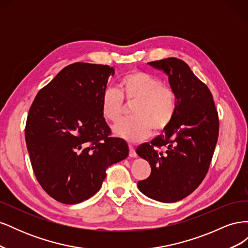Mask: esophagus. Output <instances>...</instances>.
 Instances as JSON below:
<instances>
[{
	"instance_id": "esophagus-1",
	"label": "esophagus",
	"mask_w": 248,
	"mask_h": 248,
	"mask_svg": "<svg viewBox=\"0 0 248 248\" xmlns=\"http://www.w3.org/2000/svg\"><path fill=\"white\" fill-rule=\"evenodd\" d=\"M129 156L130 157H137L136 149H134V147L131 144H129Z\"/></svg>"
}]
</instances>
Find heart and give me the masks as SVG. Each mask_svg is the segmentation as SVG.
I'll return each mask as SVG.
<instances>
[{"label":"heart","mask_w":248,"mask_h":248,"mask_svg":"<svg viewBox=\"0 0 248 248\" xmlns=\"http://www.w3.org/2000/svg\"><path fill=\"white\" fill-rule=\"evenodd\" d=\"M133 103L131 115L114 126L116 136L129 141H140L156 131L166 129L177 111V93L153 74L131 70L119 79L118 89H107L100 100L101 114L108 122L122 118L125 104Z\"/></svg>","instance_id":"b5f03b06"}]
</instances>
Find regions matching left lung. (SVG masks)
I'll use <instances>...</instances> for the list:
<instances>
[{"mask_svg": "<svg viewBox=\"0 0 248 248\" xmlns=\"http://www.w3.org/2000/svg\"><path fill=\"white\" fill-rule=\"evenodd\" d=\"M148 64L168 74L178 107L164 133L138 147V155L151 166V174L138 187L155 201L175 202L196 190L207 175L218 139V114L209 88L182 60Z\"/></svg>", "mask_w": 248, "mask_h": 248, "instance_id": "left-lung-1", "label": "left lung"}]
</instances>
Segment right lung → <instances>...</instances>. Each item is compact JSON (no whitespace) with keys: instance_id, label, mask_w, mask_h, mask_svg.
Masks as SVG:
<instances>
[{"instance_id":"1","label":"right lung","mask_w":248,"mask_h":248,"mask_svg":"<svg viewBox=\"0 0 248 248\" xmlns=\"http://www.w3.org/2000/svg\"><path fill=\"white\" fill-rule=\"evenodd\" d=\"M112 67L73 63L43 87L30 108L25 137L34 174L63 204L84 202L101 188L107 169L128 156L110 136L100 100Z\"/></svg>"}]
</instances>
